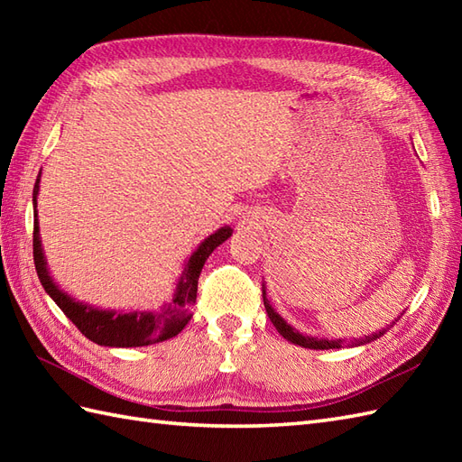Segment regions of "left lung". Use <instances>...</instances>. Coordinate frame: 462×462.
I'll use <instances>...</instances> for the list:
<instances>
[{
  "mask_svg": "<svg viewBox=\"0 0 462 462\" xmlns=\"http://www.w3.org/2000/svg\"><path fill=\"white\" fill-rule=\"evenodd\" d=\"M262 298H263V306H266L268 318L273 323V328H276L280 331V336H283L288 341L296 343V346H301V347H308V349H339L343 346V339H318V337H311V336H301L298 329H293L291 326H288L280 313H276V310L270 306V301L266 298V288L262 290ZM383 333H385V329L379 331V333H373V336H367L365 339H361V341H356V346H363V343H369L373 339H377V337L383 336Z\"/></svg>",
  "mask_w": 462,
  "mask_h": 462,
  "instance_id": "obj_1",
  "label": "left lung"
}]
</instances>
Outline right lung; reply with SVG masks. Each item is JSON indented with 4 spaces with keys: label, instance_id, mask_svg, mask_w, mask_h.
Segmentation results:
<instances>
[{
    "label": "right lung",
    "instance_id": "right-lung-1",
    "mask_svg": "<svg viewBox=\"0 0 462 462\" xmlns=\"http://www.w3.org/2000/svg\"><path fill=\"white\" fill-rule=\"evenodd\" d=\"M42 176V172H39ZM39 176L33 186V204L37 206L39 192ZM232 236L228 226L216 230L212 236L206 238L199 248L192 252V256L186 260L182 276L176 283V291L169 303H164L161 310H146V311H115V310H99L87 306L83 301H75L67 296L63 290H59L53 278L49 276L47 262L43 256L42 238H39V222L37 208L33 214V262L39 282L45 288L49 296L53 298L65 316L75 323L87 339H91L97 346L105 347H143L152 346L164 339H171L184 329L186 323L190 321V308L196 301V290H199V278L204 262L208 260L210 254Z\"/></svg>",
    "mask_w": 462,
    "mask_h": 462
}]
</instances>
